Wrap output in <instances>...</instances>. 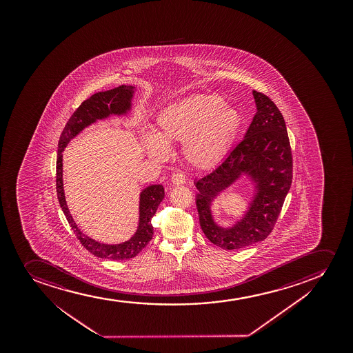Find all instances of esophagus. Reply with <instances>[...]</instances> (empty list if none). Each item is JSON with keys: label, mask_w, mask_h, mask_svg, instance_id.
Masks as SVG:
<instances>
[{"label": "esophagus", "mask_w": 353, "mask_h": 353, "mask_svg": "<svg viewBox=\"0 0 353 353\" xmlns=\"http://www.w3.org/2000/svg\"><path fill=\"white\" fill-rule=\"evenodd\" d=\"M170 181H172L174 186H180V185H183V183H186V179H185V175L183 173L176 172V173L172 175V180Z\"/></svg>", "instance_id": "obj_1"}]
</instances>
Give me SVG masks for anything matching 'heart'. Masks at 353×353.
Listing matches in <instances>:
<instances>
[{"instance_id":"b5f03b06","label":"heart","mask_w":353,"mask_h":353,"mask_svg":"<svg viewBox=\"0 0 353 353\" xmlns=\"http://www.w3.org/2000/svg\"><path fill=\"white\" fill-rule=\"evenodd\" d=\"M241 117L214 94H192L160 110L154 133L142 135L150 158L162 161L170 154L167 143L183 141V154L196 170H211L226 157L239 132Z\"/></svg>"}]
</instances>
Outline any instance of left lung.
I'll return each instance as SVG.
<instances>
[{
	"label": "left lung",
	"mask_w": 353,
	"mask_h": 353,
	"mask_svg": "<svg viewBox=\"0 0 353 353\" xmlns=\"http://www.w3.org/2000/svg\"><path fill=\"white\" fill-rule=\"evenodd\" d=\"M256 113L241 141L219 166L195 181L199 221L212 243L239 250L271 233L292 183V153L283 115L270 97L253 90ZM245 177L254 194L243 214L230 227L214 221L212 203Z\"/></svg>",
	"instance_id": "left-lung-1"
}]
</instances>
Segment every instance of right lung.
I'll return each mask as SVG.
<instances>
[{
	"mask_svg": "<svg viewBox=\"0 0 353 353\" xmlns=\"http://www.w3.org/2000/svg\"><path fill=\"white\" fill-rule=\"evenodd\" d=\"M137 88L134 85H119L113 90L99 92L82 102L80 107L70 117L57 146V192L59 203L69 225L80 240L82 246L97 258L110 260L132 259L146 248L153 236V226L150 220L158 210L165 196L162 185H150L140 192L139 196V223L137 231L130 239L120 243H103L90 238L77 227L69 212L63 190V167L62 152L70 140H73L82 130L93 125L97 120H105L110 117H127L132 110V100Z\"/></svg>",
	"mask_w": 353,
	"mask_h": 353,
	"instance_id": "obj_1",
	"label": "right lung"
}]
</instances>
